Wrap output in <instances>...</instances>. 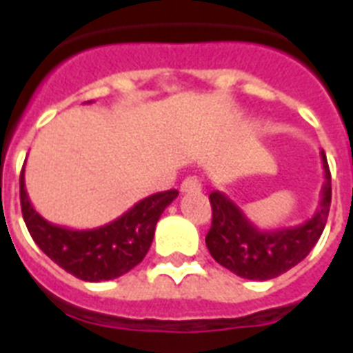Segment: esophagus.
Masks as SVG:
<instances>
[{
    "label": "esophagus",
    "instance_id": "1",
    "mask_svg": "<svg viewBox=\"0 0 353 353\" xmlns=\"http://www.w3.org/2000/svg\"><path fill=\"white\" fill-rule=\"evenodd\" d=\"M201 190V181L198 177L188 176L183 179L181 183V192H199Z\"/></svg>",
    "mask_w": 353,
    "mask_h": 353
}]
</instances>
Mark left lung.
<instances>
[{
    "label": "left lung",
    "instance_id": "left-lung-1",
    "mask_svg": "<svg viewBox=\"0 0 353 353\" xmlns=\"http://www.w3.org/2000/svg\"><path fill=\"white\" fill-rule=\"evenodd\" d=\"M321 159L324 168L321 203L315 214L301 225L262 231L227 194L210 192L212 225L205 236L210 256L249 280H271L302 262L323 234L332 203V176L324 152Z\"/></svg>",
    "mask_w": 353,
    "mask_h": 353
}]
</instances>
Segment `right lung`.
Listing matches in <instances>:
<instances>
[{"mask_svg": "<svg viewBox=\"0 0 353 353\" xmlns=\"http://www.w3.org/2000/svg\"><path fill=\"white\" fill-rule=\"evenodd\" d=\"M177 190L152 194L117 220L95 229H69L40 216L25 190V165L19 176V201L32 240L63 271L85 282L119 279L143 262L163 210L177 198Z\"/></svg>", "mask_w": 353, "mask_h": 353, "instance_id": "add662e5", "label": "right lung"}]
</instances>
